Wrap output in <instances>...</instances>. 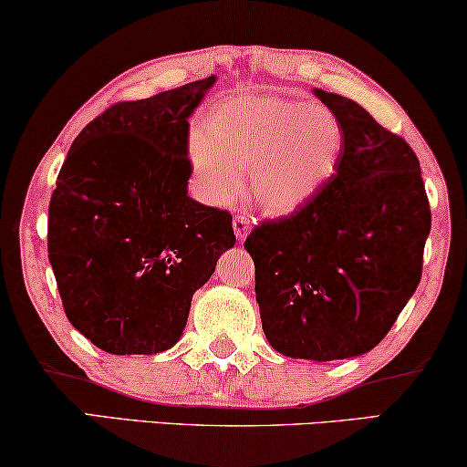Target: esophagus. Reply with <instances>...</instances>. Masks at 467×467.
I'll list each match as a JSON object with an SVG mask.
<instances>
[{"mask_svg":"<svg viewBox=\"0 0 467 467\" xmlns=\"http://www.w3.org/2000/svg\"><path fill=\"white\" fill-rule=\"evenodd\" d=\"M234 232H235V238H238L240 242L246 238L248 232H251V219L244 214H238L234 219Z\"/></svg>","mask_w":467,"mask_h":467,"instance_id":"obj_1","label":"esophagus"}]
</instances>
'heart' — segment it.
<instances>
[{"instance_id": "1", "label": "heart", "mask_w": 467, "mask_h": 467, "mask_svg": "<svg viewBox=\"0 0 467 467\" xmlns=\"http://www.w3.org/2000/svg\"><path fill=\"white\" fill-rule=\"evenodd\" d=\"M344 131L329 108L299 99L244 93L219 101L189 159L210 202L240 193L248 170L253 200L270 214H291L315 200L340 163Z\"/></svg>"}]
</instances>
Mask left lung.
<instances>
[{
    "instance_id": "obj_1",
    "label": "left lung",
    "mask_w": 467,
    "mask_h": 467,
    "mask_svg": "<svg viewBox=\"0 0 467 467\" xmlns=\"http://www.w3.org/2000/svg\"><path fill=\"white\" fill-rule=\"evenodd\" d=\"M344 131L315 200L264 221L244 248L267 342L297 359H347L389 334L423 272L431 229L419 159L353 99L315 88Z\"/></svg>"
}]
</instances>
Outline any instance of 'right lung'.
Here are the masks:
<instances>
[{
  "label": "right lung",
  "mask_w": 467,
  "mask_h": 467,
  "mask_svg": "<svg viewBox=\"0 0 467 467\" xmlns=\"http://www.w3.org/2000/svg\"><path fill=\"white\" fill-rule=\"evenodd\" d=\"M214 76L119 101L74 140L48 206L67 321L112 355L174 347L191 299L235 244L232 214L187 195L189 117Z\"/></svg>",
  "instance_id": "add662e5"
}]
</instances>
